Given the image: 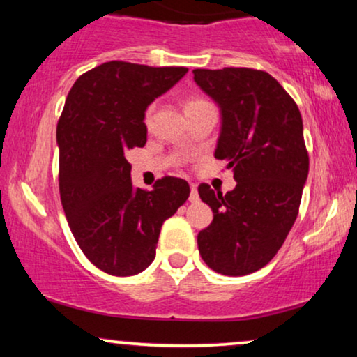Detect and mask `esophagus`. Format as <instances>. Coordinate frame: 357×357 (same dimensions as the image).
<instances>
[{
    "label": "esophagus",
    "instance_id": "obj_1",
    "mask_svg": "<svg viewBox=\"0 0 357 357\" xmlns=\"http://www.w3.org/2000/svg\"><path fill=\"white\" fill-rule=\"evenodd\" d=\"M199 199L198 196V188H196V184H191V192H190V202L191 203H196Z\"/></svg>",
    "mask_w": 357,
    "mask_h": 357
}]
</instances>
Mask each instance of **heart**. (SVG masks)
<instances>
[{
  "instance_id": "b5f03b06",
  "label": "heart",
  "mask_w": 357,
  "mask_h": 357,
  "mask_svg": "<svg viewBox=\"0 0 357 357\" xmlns=\"http://www.w3.org/2000/svg\"><path fill=\"white\" fill-rule=\"evenodd\" d=\"M203 104H208V102L204 100V99H199V97H192V99H188L186 100V105H184V109L190 110L192 107H198V105H203ZM153 110H154L153 105H151V107H147L146 114H144V122H146V124H149V122H151V117H153Z\"/></svg>"
}]
</instances>
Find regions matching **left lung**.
I'll return each instance as SVG.
<instances>
[{"label":"left lung","instance_id":"obj_1","mask_svg":"<svg viewBox=\"0 0 357 357\" xmlns=\"http://www.w3.org/2000/svg\"><path fill=\"white\" fill-rule=\"evenodd\" d=\"M195 82L218 104L215 158L236 186L223 195L199 184L213 221L198 233L199 255L221 275H248L268 264L296 223L309 174L297 104L272 75L255 68H196Z\"/></svg>","mask_w":357,"mask_h":357}]
</instances>
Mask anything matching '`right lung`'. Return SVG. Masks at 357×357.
<instances>
[{
  "label": "right lung",
  "mask_w": 357,
  "mask_h": 357,
  "mask_svg": "<svg viewBox=\"0 0 357 357\" xmlns=\"http://www.w3.org/2000/svg\"><path fill=\"white\" fill-rule=\"evenodd\" d=\"M186 72L107 61L80 75L65 100L56 126L61 206L84 255L109 275L149 267L162 223L190 196V184L173 176L153 191L134 188L126 159L146 144L147 105Z\"/></svg>",
  "instance_id": "1"
}]
</instances>
